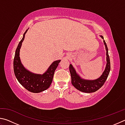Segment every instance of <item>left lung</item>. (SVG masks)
Returning <instances> with one entry per match:
<instances>
[{
    "instance_id": "obj_1",
    "label": "left lung",
    "mask_w": 125,
    "mask_h": 125,
    "mask_svg": "<svg viewBox=\"0 0 125 125\" xmlns=\"http://www.w3.org/2000/svg\"><path fill=\"white\" fill-rule=\"evenodd\" d=\"M100 37L104 39L103 36H100ZM103 41L105 46L106 51L107 63L103 74L98 79L95 80L84 79L76 73V71L73 67L72 65H69V71L71 75L72 84L77 89L79 90L80 92L87 93L96 92L104 85L108 77L110 71V62L108 48H107L106 43L105 40H104Z\"/></svg>"
}]
</instances>
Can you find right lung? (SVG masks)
Masks as SVG:
<instances>
[{
    "instance_id": "obj_1",
    "label": "right lung",
    "mask_w": 125,
    "mask_h": 125,
    "mask_svg": "<svg viewBox=\"0 0 125 125\" xmlns=\"http://www.w3.org/2000/svg\"><path fill=\"white\" fill-rule=\"evenodd\" d=\"M24 33L22 39L17 47L14 59V71L19 82L24 87L32 93H38L45 90L50 87L52 83L54 71L61 60L56 61L52 63L47 71L43 74H37L30 72L23 66L20 59V49L25 38Z\"/></svg>"
}]
</instances>
